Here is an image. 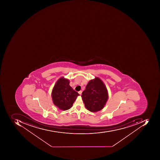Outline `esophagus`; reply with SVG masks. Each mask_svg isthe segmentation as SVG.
Here are the masks:
<instances>
[{"label": "esophagus", "instance_id": "obj_1", "mask_svg": "<svg viewBox=\"0 0 160 160\" xmlns=\"http://www.w3.org/2000/svg\"><path fill=\"white\" fill-rule=\"evenodd\" d=\"M82 93V91H79L78 92L79 94L80 95H81Z\"/></svg>", "mask_w": 160, "mask_h": 160}]
</instances>
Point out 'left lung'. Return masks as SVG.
Masks as SVG:
<instances>
[{"label":"left lung","instance_id":"obj_1","mask_svg":"<svg viewBox=\"0 0 160 160\" xmlns=\"http://www.w3.org/2000/svg\"><path fill=\"white\" fill-rule=\"evenodd\" d=\"M81 96L86 108L90 112H96L104 107L108 99V91L103 82L96 78L89 82Z\"/></svg>","mask_w":160,"mask_h":160}]
</instances>
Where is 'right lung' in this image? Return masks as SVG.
<instances>
[{
  "label": "right lung",
  "mask_w": 160,
  "mask_h": 160,
  "mask_svg": "<svg viewBox=\"0 0 160 160\" xmlns=\"http://www.w3.org/2000/svg\"><path fill=\"white\" fill-rule=\"evenodd\" d=\"M69 83V80L61 78L56 83L51 94L55 105L63 111L71 108L76 98L79 95L70 87Z\"/></svg>",
  "instance_id": "1"
}]
</instances>
